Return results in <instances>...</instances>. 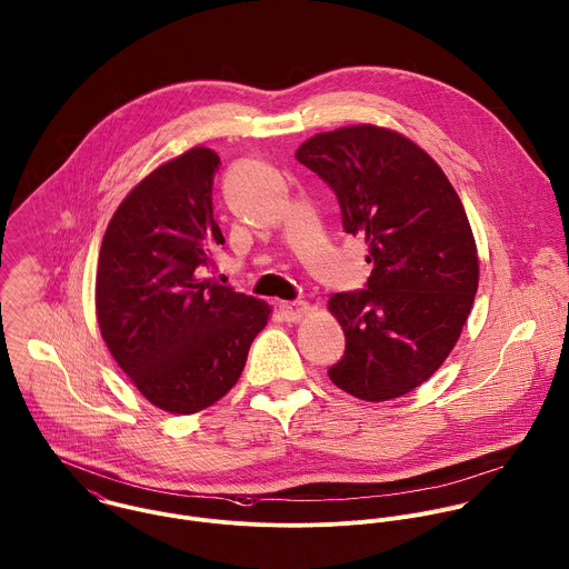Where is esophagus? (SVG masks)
Here are the masks:
<instances>
[{
    "label": "esophagus",
    "mask_w": 569,
    "mask_h": 569,
    "mask_svg": "<svg viewBox=\"0 0 569 569\" xmlns=\"http://www.w3.org/2000/svg\"><path fill=\"white\" fill-rule=\"evenodd\" d=\"M308 312H310V303L308 301H286V303H281V315L290 323L303 321L308 317Z\"/></svg>",
    "instance_id": "obj_1"
}]
</instances>
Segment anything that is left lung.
Returning <instances> with one entry per match:
<instances>
[{
	"mask_svg": "<svg viewBox=\"0 0 569 569\" xmlns=\"http://www.w3.org/2000/svg\"><path fill=\"white\" fill-rule=\"evenodd\" d=\"M295 156L335 189L342 227L365 237L371 263L367 290L328 301L345 332L330 380L365 402L400 398L449 358L475 301L479 259L463 204L442 167L389 127L323 131Z\"/></svg>",
	"mask_w": 569,
	"mask_h": 569,
	"instance_id": "left-lung-1",
	"label": "left lung"
}]
</instances>
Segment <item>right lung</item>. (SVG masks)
<instances>
[{
  "mask_svg": "<svg viewBox=\"0 0 569 569\" xmlns=\"http://www.w3.org/2000/svg\"><path fill=\"white\" fill-rule=\"evenodd\" d=\"M220 156L193 147L118 204L97 270L101 337L131 385L167 413H198L239 380L266 301L200 277L224 234L213 218Z\"/></svg>",
  "mask_w": 569,
  "mask_h": 569,
  "instance_id": "add662e5",
  "label": "right lung"
}]
</instances>
